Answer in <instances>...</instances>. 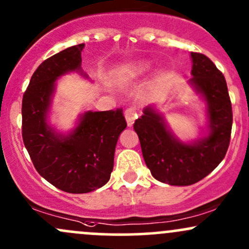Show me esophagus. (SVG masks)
<instances>
[{
    "mask_svg": "<svg viewBox=\"0 0 249 249\" xmlns=\"http://www.w3.org/2000/svg\"><path fill=\"white\" fill-rule=\"evenodd\" d=\"M124 117H125V121H127L128 127H132L133 124H134L135 119L138 117L135 109L134 108H128L127 110L124 111Z\"/></svg>",
    "mask_w": 249,
    "mask_h": 249,
    "instance_id": "34e87169",
    "label": "esophagus"
}]
</instances>
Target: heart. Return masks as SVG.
Returning a JSON list of instances; mask_svg holds the SVG:
<instances>
[{
  "instance_id": "1",
  "label": "heart",
  "mask_w": 249,
  "mask_h": 249,
  "mask_svg": "<svg viewBox=\"0 0 249 249\" xmlns=\"http://www.w3.org/2000/svg\"><path fill=\"white\" fill-rule=\"evenodd\" d=\"M148 69H149L148 64L141 63V61L140 63H135L128 69L127 72H125V76H128L129 78H135V77L141 76V74L145 73L146 71H148Z\"/></svg>"
}]
</instances>
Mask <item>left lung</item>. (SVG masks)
I'll use <instances>...</instances> for the list:
<instances>
[{"label": "left lung", "instance_id": "1", "mask_svg": "<svg viewBox=\"0 0 249 249\" xmlns=\"http://www.w3.org/2000/svg\"><path fill=\"white\" fill-rule=\"evenodd\" d=\"M191 59L190 84L207 103L209 134L181 142L152 106L134 124L147 167L170 185H191L207 177L223 160L231 141L232 111L224 76L207 55L191 52Z\"/></svg>", "mask_w": 249, "mask_h": 249}]
</instances>
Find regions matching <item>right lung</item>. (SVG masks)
Returning a JSON list of instances; mask_svg holds the SVG:
<instances>
[{"label": "right lung", "mask_w": 249, "mask_h": 249, "mask_svg": "<svg viewBox=\"0 0 249 249\" xmlns=\"http://www.w3.org/2000/svg\"><path fill=\"white\" fill-rule=\"evenodd\" d=\"M83 49L84 44L71 46L42 61L22 98V139L34 167L49 183L70 194H87L108 183L117 139L127 127L122 109L87 111L69 134L47 124L57 79L68 72L83 74Z\"/></svg>", "instance_id": "obj_1"}]
</instances>
